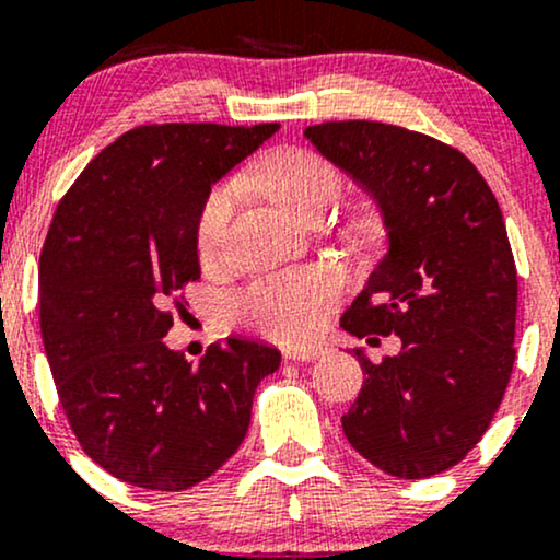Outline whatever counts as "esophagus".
<instances>
[{
  "label": "esophagus",
  "mask_w": 560,
  "mask_h": 560,
  "mask_svg": "<svg viewBox=\"0 0 560 560\" xmlns=\"http://www.w3.org/2000/svg\"><path fill=\"white\" fill-rule=\"evenodd\" d=\"M326 355L324 345H307V347H287L284 358L287 361H316V358Z\"/></svg>",
  "instance_id": "esophagus-1"
}]
</instances>
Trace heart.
Here are the masks:
<instances>
[{"label": "heart", "instance_id": "1", "mask_svg": "<svg viewBox=\"0 0 560 560\" xmlns=\"http://www.w3.org/2000/svg\"><path fill=\"white\" fill-rule=\"evenodd\" d=\"M249 182L266 191L289 215L307 221L329 210L339 195V176L326 158L313 150H276L249 173ZM236 184H221L202 199L195 223V242L202 258L213 255L229 218L236 208ZM339 279L326 271L281 273L255 281L231 300V313L242 324L268 337L302 339L318 329L329 307L339 298Z\"/></svg>", "mask_w": 560, "mask_h": 560}]
</instances>
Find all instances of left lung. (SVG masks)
Returning a JSON list of instances; mask_svg holds the SVG:
<instances>
[{
    "mask_svg": "<svg viewBox=\"0 0 560 560\" xmlns=\"http://www.w3.org/2000/svg\"><path fill=\"white\" fill-rule=\"evenodd\" d=\"M305 137L374 197L387 229V255L342 329L402 342L382 363L352 350L365 378L345 436L392 477H434L487 432L516 361L518 281L500 205L464 152L427 133L329 120Z\"/></svg>",
    "mask_w": 560,
    "mask_h": 560,
    "instance_id": "left-lung-1",
    "label": "left lung"
}]
</instances>
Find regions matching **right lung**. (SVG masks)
Segmentation results:
<instances>
[{
    "mask_svg": "<svg viewBox=\"0 0 560 560\" xmlns=\"http://www.w3.org/2000/svg\"><path fill=\"white\" fill-rule=\"evenodd\" d=\"M276 124L139 126L96 155L57 205L38 260V318L62 410L115 479L195 487L242 445L276 347L226 337L199 363L171 350L163 311L199 279L195 223L215 182Z\"/></svg>",
    "mask_w": 560,
    "mask_h": 560,
    "instance_id": "add662e5",
    "label": "right lung"
}]
</instances>
